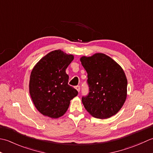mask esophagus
<instances>
[{
	"label": "esophagus",
	"mask_w": 153,
	"mask_h": 153,
	"mask_svg": "<svg viewBox=\"0 0 153 153\" xmlns=\"http://www.w3.org/2000/svg\"><path fill=\"white\" fill-rule=\"evenodd\" d=\"M75 89L77 90L78 92H79L80 90V86H75Z\"/></svg>",
	"instance_id": "1"
}]
</instances>
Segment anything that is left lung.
<instances>
[{
    "mask_svg": "<svg viewBox=\"0 0 153 153\" xmlns=\"http://www.w3.org/2000/svg\"><path fill=\"white\" fill-rule=\"evenodd\" d=\"M80 61L88 74L89 93L82 98L85 109L99 119L116 115L127 98V80L123 68L104 53L83 56Z\"/></svg>",
    "mask_w": 153,
    "mask_h": 153,
    "instance_id": "1",
    "label": "left lung"
}]
</instances>
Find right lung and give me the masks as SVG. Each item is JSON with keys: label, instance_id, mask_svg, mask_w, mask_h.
Here are the masks:
<instances>
[{"label": "right lung", "instance_id": "add662e5", "mask_svg": "<svg viewBox=\"0 0 153 153\" xmlns=\"http://www.w3.org/2000/svg\"><path fill=\"white\" fill-rule=\"evenodd\" d=\"M74 59L61 50L53 51L39 61L30 74L29 90L33 104L43 116L58 118L68 110L78 91L68 85L66 68Z\"/></svg>", "mask_w": 153, "mask_h": 153}]
</instances>
